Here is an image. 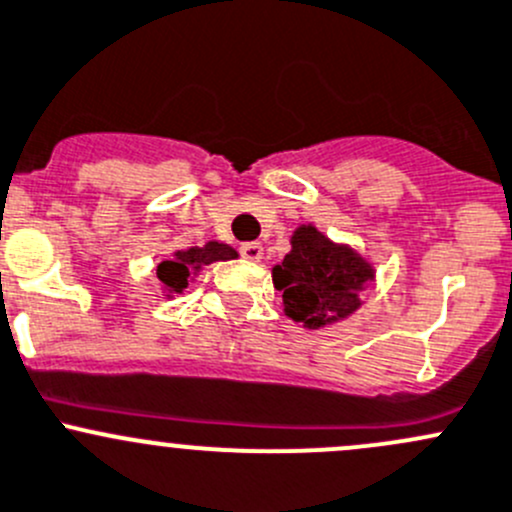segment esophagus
<instances>
[{
    "label": "esophagus",
    "mask_w": 512,
    "mask_h": 512,
    "mask_svg": "<svg viewBox=\"0 0 512 512\" xmlns=\"http://www.w3.org/2000/svg\"><path fill=\"white\" fill-rule=\"evenodd\" d=\"M240 255L245 257V260L257 262L262 257V245L260 242H245V245H240Z\"/></svg>",
    "instance_id": "34e87169"
}]
</instances>
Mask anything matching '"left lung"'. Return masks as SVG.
<instances>
[{"mask_svg": "<svg viewBox=\"0 0 512 512\" xmlns=\"http://www.w3.org/2000/svg\"><path fill=\"white\" fill-rule=\"evenodd\" d=\"M371 270L349 247H337L314 227H299L292 252L272 270L285 312L309 327L342 319L359 307L356 292L371 280Z\"/></svg>", "mask_w": 512, "mask_h": 512, "instance_id": "left-lung-1", "label": "left lung"}]
</instances>
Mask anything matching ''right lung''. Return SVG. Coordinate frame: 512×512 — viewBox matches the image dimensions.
<instances>
[{"mask_svg": "<svg viewBox=\"0 0 512 512\" xmlns=\"http://www.w3.org/2000/svg\"><path fill=\"white\" fill-rule=\"evenodd\" d=\"M235 257L237 252L232 247L220 245V242H208L203 247H190L185 252H175L173 260L160 262L158 280L170 294H183V289L188 287V280L200 267L218 260H235Z\"/></svg>", "mask_w": 512, "mask_h": 512, "instance_id": "add662e5", "label": "right lung"}]
</instances>
